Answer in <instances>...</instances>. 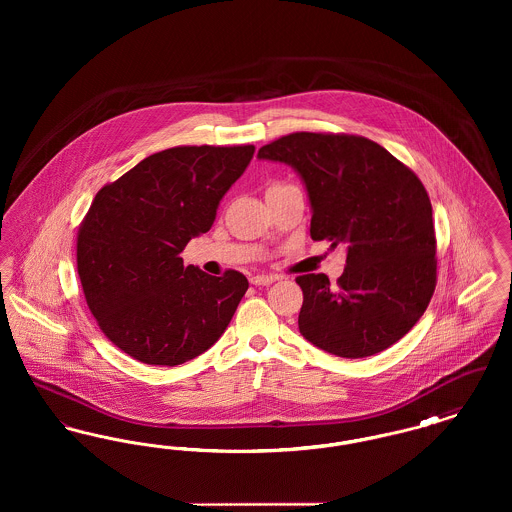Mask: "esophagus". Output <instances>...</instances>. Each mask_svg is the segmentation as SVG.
Masks as SVG:
<instances>
[{
  "label": "esophagus",
  "instance_id": "34e87169",
  "mask_svg": "<svg viewBox=\"0 0 512 512\" xmlns=\"http://www.w3.org/2000/svg\"><path fill=\"white\" fill-rule=\"evenodd\" d=\"M249 280H251V284H255V286H268V284H272L274 280H278V276H274V274H255V276H251Z\"/></svg>",
  "mask_w": 512,
  "mask_h": 512
}]
</instances>
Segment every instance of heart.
<instances>
[{"label":"heart","instance_id":"heart-1","mask_svg":"<svg viewBox=\"0 0 512 512\" xmlns=\"http://www.w3.org/2000/svg\"><path fill=\"white\" fill-rule=\"evenodd\" d=\"M274 186H284V184H272V186H270V188H274Z\"/></svg>","mask_w":512,"mask_h":512}]
</instances>
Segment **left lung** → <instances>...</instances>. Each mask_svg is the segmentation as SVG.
I'll return each mask as SVG.
<instances>
[{"label":"left lung","mask_w":512,"mask_h":512,"mask_svg":"<svg viewBox=\"0 0 512 512\" xmlns=\"http://www.w3.org/2000/svg\"><path fill=\"white\" fill-rule=\"evenodd\" d=\"M257 157L299 172L313 240L347 245L336 288L326 274L295 278L303 338L345 359L401 340L424 315L438 276L432 203L418 176L388 149L353 134L293 132Z\"/></svg>","instance_id":"1"}]
</instances>
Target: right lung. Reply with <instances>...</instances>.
<instances>
[{"label":"right lung","instance_id":"right-lung-1","mask_svg":"<svg viewBox=\"0 0 512 512\" xmlns=\"http://www.w3.org/2000/svg\"><path fill=\"white\" fill-rule=\"evenodd\" d=\"M255 146L153 153L99 190L76 236V268L101 332L132 359L176 366L219 340L249 288L242 272L184 268Z\"/></svg>","mask_w":512,"mask_h":512}]
</instances>
